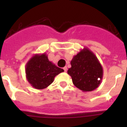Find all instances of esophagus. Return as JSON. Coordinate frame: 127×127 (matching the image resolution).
Wrapping results in <instances>:
<instances>
[{
	"instance_id": "obj_1",
	"label": "esophagus",
	"mask_w": 127,
	"mask_h": 127,
	"mask_svg": "<svg viewBox=\"0 0 127 127\" xmlns=\"http://www.w3.org/2000/svg\"><path fill=\"white\" fill-rule=\"evenodd\" d=\"M64 70L65 72H67V67H64Z\"/></svg>"
}]
</instances>
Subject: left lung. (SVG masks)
<instances>
[{
  "mask_svg": "<svg viewBox=\"0 0 127 127\" xmlns=\"http://www.w3.org/2000/svg\"><path fill=\"white\" fill-rule=\"evenodd\" d=\"M67 73L74 85L83 92H91L101 83L103 68L97 57L88 48H84L70 62Z\"/></svg>",
  "mask_w": 127,
  "mask_h": 127,
  "instance_id": "8db88e82",
  "label": "left lung"
}]
</instances>
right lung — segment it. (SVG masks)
<instances>
[{"instance_id":"add662e5","label":"right lung","mask_w":127,"mask_h":127,"mask_svg":"<svg viewBox=\"0 0 127 127\" xmlns=\"http://www.w3.org/2000/svg\"><path fill=\"white\" fill-rule=\"evenodd\" d=\"M64 71L48 60L45 53L35 54L25 66L27 79L32 87L38 90L47 88L53 82L55 77Z\"/></svg>"}]
</instances>
